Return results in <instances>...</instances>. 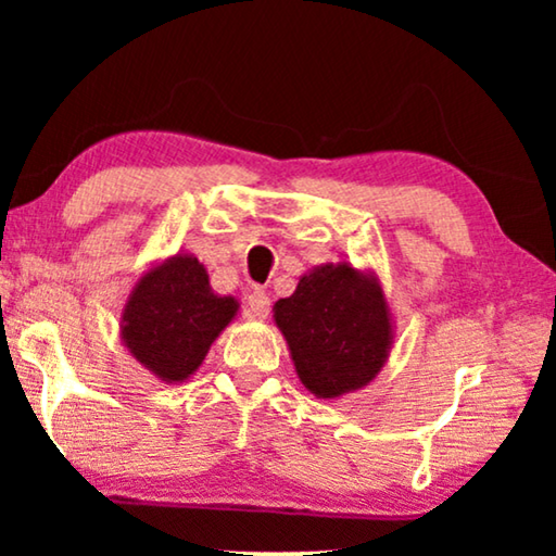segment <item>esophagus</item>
<instances>
[{"label":"esophagus","mask_w":556,"mask_h":556,"mask_svg":"<svg viewBox=\"0 0 556 556\" xmlns=\"http://www.w3.org/2000/svg\"><path fill=\"white\" fill-rule=\"evenodd\" d=\"M245 314L250 318H265L270 314V299L268 293L263 291H253L248 295V306H245Z\"/></svg>","instance_id":"34e87169"}]
</instances>
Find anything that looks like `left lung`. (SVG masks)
Wrapping results in <instances>:
<instances>
[{"label": "left lung", "instance_id": "1", "mask_svg": "<svg viewBox=\"0 0 556 556\" xmlns=\"http://www.w3.org/2000/svg\"><path fill=\"white\" fill-rule=\"evenodd\" d=\"M273 321L283 333L301 384L318 400L364 390L382 371L394 344L382 280L349 261L303 273L293 295L276 301Z\"/></svg>", "mask_w": 556, "mask_h": 556}]
</instances>
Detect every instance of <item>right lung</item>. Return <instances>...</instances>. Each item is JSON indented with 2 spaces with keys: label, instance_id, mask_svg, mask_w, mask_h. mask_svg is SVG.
<instances>
[{
  "label": "right lung",
  "instance_id": "1",
  "mask_svg": "<svg viewBox=\"0 0 556 556\" xmlns=\"http://www.w3.org/2000/svg\"><path fill=\"white\" fill-rule=\"evenodd\" d=\"M238 311L240 301L212 291L207 268L179 250L136 278L121 308V341L156 379L179 384L202 367Z\"/></svg>",
  "mask_w": 556,
  "mask_h": 556
}]
</instances>
